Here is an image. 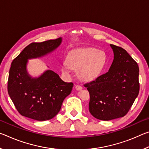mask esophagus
<instances>
[{"label":"esophagus","instance_id":"34e87169","mask_svg":"<svg viewBox=\"0 0 149 149\" xmlns=\"http://www.w3.org/2000/svg\"><path fill=\"white\" fill-rule=\"evenodd\" d=\"M75 89H76V90H77V91H81L83 89V87H82V86H81V85H77L76 86H75Z\"/></svg>","mask_w":149,"mask_h":149}]
</instances>
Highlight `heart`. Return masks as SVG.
<instances>
[{
  "label": "heart",
  "mask_w": 149,
  "mask_h": 149,
  "mask_svg": "<svg viewBox=\"0 0 149 149\" xmlns=\"http://www.w3.org/2000/svg\"><path fill=\"white\" fill-rule=\"evenodd\" d=\"M107 64V55L95 48H85L70 52L62 64V72L69 74L72 69L79 70V77L85 81L100 76Z\"/></svg>",
  "instance_id": "obj_1"
}]
</instances>
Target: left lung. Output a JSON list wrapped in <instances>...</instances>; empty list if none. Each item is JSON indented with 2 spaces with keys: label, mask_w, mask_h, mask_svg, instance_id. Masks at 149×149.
I'll return each mask as SVG.
<instances>
[{
  "label": "left lung",
  "mask_w": 149,
  "mask_h": 149,
  "mask_svg": "<svg viewBox=\"0 0 149 149\" xmlns=\"http://www.w3.org/2000/svg\"><path fill=\"white\" fill-rule=\"evenodd\" d=\"M110 47L114 56L108 72L84 85L90 95V113L103 121L124 116L139 92L137 63L123 48Z\"/></svg>",
  "instance_id": "8db88e82"
}]
</instances>
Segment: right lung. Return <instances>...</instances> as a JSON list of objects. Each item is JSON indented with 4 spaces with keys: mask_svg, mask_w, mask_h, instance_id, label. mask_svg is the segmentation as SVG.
Returning a JSON list of instances; mask_svg holds the SVG:
<instances>
[{
    "mask_svg": "<svg viewBox=\"0 0 149 149\" xmlns=\"http://www.w3.org/2000/svg\"><path fill=\"white\" fill-rule=\"evenodd\" d=\"M62 38L31 42L13 60L9 71L8 93L22 116L37 121L53 118L60 110L65 97L72 92L73 83H66L52 70L39 77L27 72L28 59L45 56L61 44Z\"/></svg>",
    "mask_w": 149,
    "mask_h": 149,
    "instance_id": "right-lung-1",
    "label": "right lung"
}]
</instances>
